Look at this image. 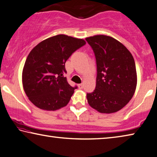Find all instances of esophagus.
I'll use <instances>...</instances> for the list:
<instances>
[{
    "label": "esophagus",
    "instance_id": "esophagus-1",
    "mask_svg": "<svg viewBox=\"0 0 157 157\" xmlns=\"http://www.w3.org/2000/svg\"><path fill=\"white\" fill-rule=\"evenodd\" d=\"M83 86H84V84H83V83L78 84V87H79V89H82Z\"/></svg>",
    "mask_w": 157,
    "mask_h": 157
}]
</instances>
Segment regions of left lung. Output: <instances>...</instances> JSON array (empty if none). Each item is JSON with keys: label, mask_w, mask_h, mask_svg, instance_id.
<instances>
[{"label": "left lung", "mask_w": 157, "mask_h": 157, "mask_svg": "<svg viewBox=\"0 0 157 157\" xmlns=\"http://www.w3.org/2000/svg\"><path fill=\"white\" fill-rule=\"evenodd\" d=\"M95 54L96 89L86 94L89 105L99 113L122 109L134 95L137 86L136 64L128 49L113 37L97 35L86 38Z\"/></svg>", "instance_id": "left-lung-1"}]
</instances>
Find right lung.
Returning a JSON list of instances; mask_svg holds the SVG:
<instances>
[{
  "mask_svg": "<svg viewBox=\"0 0 157 157\" xmlns=\"http://www.w3.org/2000/svg\"><path fill=\"white\" fill-rule=\"evenodd\" d=\"M85 44L83 39L60 34L44 40L32 49L24 63L22 84L34 105L48 111L67 105L77 86H71L63 77L65 63Z\"/></svg>",
  "mask_w": 157,
  "mask_h": 157,
  "instance_id": "1",
  "label": "right lung"
}]
</instances>
